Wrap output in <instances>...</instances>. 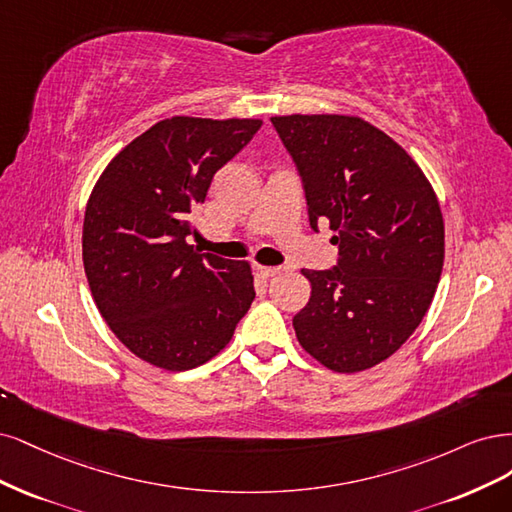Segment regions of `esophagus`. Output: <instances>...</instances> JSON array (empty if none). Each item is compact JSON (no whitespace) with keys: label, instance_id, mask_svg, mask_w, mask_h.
Listing matches in <instances>:
<instances>
[{"label":"esophagus","instance_id":"obj_1","mask_svg":"<svg viewBox=\"0 0 512 512\" xmlns=\"http://www.w3.org/2000/svg\"><path fill=\"white\" fill-rule=\"evenodd\" d=\"M257 272H259V276H261V278H272V276H278V274L283 272V270H280V268H268V266H259V268H257Z\"/></svg>","mask_w":512,"mask_h":512}]
</instances>
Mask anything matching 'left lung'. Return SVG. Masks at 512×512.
<instances>
[{"mask_svg":"<svg viewBox=\"0 0 512 512\" xmlns=\"http://www.w3.org/2000/svg\"><path fill=\"white\" fill-rule=\"evenodd\" d=\"M306 193L310 227L327 221L338 263L302 270L308 304L293 317L304 351L351 374L393 355L430 308L444 223L421 168L385 131L344 114L272 117Z\"/></svg>","mask_w":512,"mask_h":512,"instance_id":"left-lung-1","label":"left lung"}]
</instances>
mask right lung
<instances>
[{
  "label": "right lung",
  "mask_w": 512,
  "mask_h": 512,
  "mask_svg": "<svg viewBox=\"0 0 512 512\" xmlns=\"http://www.w3.org/2000/svg\"><path fill=\"white\" fill-rule=\"evenodd\" d=\"M259 119L159 121L97 180L82 225L93 300L127 349L157 368L206 364L255 300L246 261L187 242L212 176L253 140Z\"/></svg>",
  "instance_id": "add662e5"
}]
</instances>
